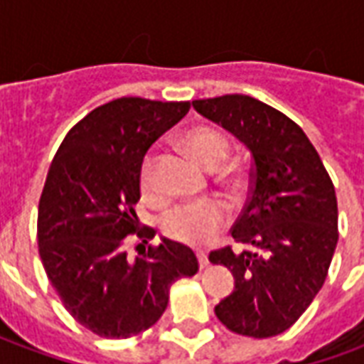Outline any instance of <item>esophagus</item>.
Wrapping results in <instances>:
<instances>
[{"label":"esophagus","instance_id":"obj_1","mask_svg":"<svg viewBox=\"0 0 364 364\" xmlns=\"http://www.w3.org/2000/svg\"><path fill=\"white\" fill-rule=\"evenodd\" d=\"M197 257H198V265H200V269H205L206 265H208V255H206L205 252H197Z\"/></svg>","mask_w":364,"mask_h":364}]
</instances>
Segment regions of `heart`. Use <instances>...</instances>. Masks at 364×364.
I'll return each mask as SVG.
<instances>
[{"label": "heart", "instance_id": "obj_1", "mask_svg": "<svg viewBox=\"0 0 364 364\" xmlns=\"http://www.w3.org/2000/svg\"><path fill=\"white\" fill-rule=\"evenodd\" d=\"M183 146L208 169H216L228 156V136L214 127H195L183 134ZM140 189L144 197L159 200L161 193L158 187V154L151 150L140 167ZM228 222V206L222 200L208 198L200 203H189L173 208L166 214L161 230L169 240L179 244L203 247L218 236Z\"/></svg>", "mask_w": 364, "mask_h": 364}]
</instances>
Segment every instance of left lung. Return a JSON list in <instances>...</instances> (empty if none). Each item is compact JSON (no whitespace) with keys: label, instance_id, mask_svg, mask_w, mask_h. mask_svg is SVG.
Wrapping results in <instances>:
<instances>
[{"label":"left lung","instance_id":"left-lung-1","mask_svg":"<svg viewBox=\"0 0 364 364\" xmlns=\"http://www.w3.org/2000/svg\"><path fill=\"white\" fill-rule=\"evenodd\" d=\"M193 107L252 151L250 195L232 226L236 244L208 259L228 267L236 287L214 308L234 333L279 336L312 304L336 252L333 183L304 130L287 114L247 95L197 99Z\"/></svg>","mask_w":364,"mask_h":364}]
</instances>
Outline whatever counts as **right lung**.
I'll use <instances>...</instances> for the list:
<instances>
[{"label":"right lung","mask_w":364,"mask_h":364,"mask_svg":"<svg viewBox=\"0 0 364 364\" xmlns=\"http://www.w3.org/2000/svg\"><path fill=\"white\" fill-rule=\"evenodd\" d=\"M189 101L120 97L83 117L60 144L38 203V253L62 304L107 339L138 336L166 312L177 279L198 271L191 247L161 240L130 257L140 228V167L146 151L189 112ZM138 250V245H136Z\"/></svg>","instance_id":"obj_1"}]
</instances>
